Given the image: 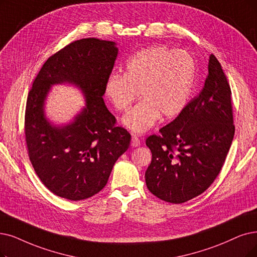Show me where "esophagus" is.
Returning a JSON list of instances; mask_svg holds the SVG:
<instances>
[{"label":"esophagus","mask_w":257,"mask_h":257,"mask_svg":"<svg viewBox=\"0 0 257 257\" xmlns=\"http://www.w3.org/2000/svg\"><path fill=\"white\" fill-rule=\"evenodd\" d=\"M131 146H132L133 148L139 147V146H140V140H139V138H137L136 136H133V137H132V140H131Z\"/></svg>","instance_id":"esophagus-1"}]
</instances>
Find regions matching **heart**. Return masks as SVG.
Listing matches in <instances>:
<instances>
[{"label": "heart", "instance_id": "b5f03b06", "mask_svg": "<svg viewBox=\"0 0 257 257\" xmlns=\"http://www.w3.org/2000/svg\"><path fill=\"white\" fill-rule=\"evenodd\" d=\"M193 59L183 50L152 46L133 55L123 75L112 74L104 96L116 110H125L138 96L141 101L122 118V125L134 134H143L160 116L172 119L186 107L194 82Z\"/></svg>", "mask_w": 257, "mask_h": 257}]
</instances>
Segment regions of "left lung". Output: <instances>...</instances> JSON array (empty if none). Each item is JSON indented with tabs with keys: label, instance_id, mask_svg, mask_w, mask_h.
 Instances as JSON below:
<instances>
[{
	"label": "left lung",
	"instance_id": "8db88e82",
	"mask_svg": "<svg viewBox=\"0 0 257 257\" xmlns=\"http://www.w3.org/2000/svg\"><path fill=\"white\" fill-rule=\"evenodd\" d=\"M200 94L146 145L152 161L146 172L152 194L182 203L206 191L219 174L234 137L231 88L218 60L209 57Z\"/></svg>",
	"mask_w": 257,
	"mask_h": 257
}]
</instances>
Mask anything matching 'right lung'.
I'll return each mask as SVG.
<instances>
[{
	"label": "right lung",
	"mask_w": 257,
	"mask_h": 257,
	"mask_svg": "<svg viewBox=\"0 0 257 257\" xmlns=\"http://www.w3.org/2000/svg\"><path fill=\"white\" fill-rule=\"evenodd\" d=\"M118 56L112 41H75L51 56L30 89L25 111L28 156L38 177L57 196L86 199L103 189L112 167L131 143V135L115 126L107 109L104 86ZM68 84L81 90L86 105L67 123L47 118L51 87Z\"/></svg>",
	"instance_id": "add662e5"
}]
</instances>
